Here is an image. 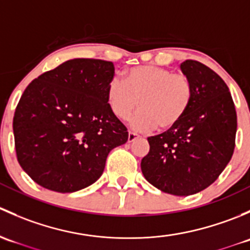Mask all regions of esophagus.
Segmentation results:
<instances>
[{"label":"esophagus","mask_w":250,"mask_h":250,"mask_svg":"<svg viewBox=\"0 0 250 250\" xmlns=\"http://www.w3.org/2000/svg\"><path fill=\"white\" fill-rule=\"evenodd\" d=\"M139 138V135L137 134V133L134 132H129L128 133V143H133L135 139H138Z\"/></svg>","instance_id":"34e87169"}]
</instances>
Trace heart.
I'll return each instance as SVG.
<instances>
[{"label": "heart", "instance_id": "obj_1", "mask_svg": "<svg viewBox=\"0 0 250 250\" xmlns=\"http://www.w3.org/2000/svg\"><path fill=\"white\" fill-rule=\"evenodd\" d=\"M193 99L190 78L166 67L141 65L128 69L123 81L113 78L106 88L110 110L120 120H127L135 109L141 107L132 118L138 130H169L188 112Z\"/></svg>", "mask_w": 250, "mask_h": 250}]
</instances>
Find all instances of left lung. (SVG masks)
Masks as SVG:
<instances>
[{
  "label": "left lung",
  "instance_id": "1",
  "mask_svg": "<svg viewBox=\"0 0 250 250\" xmlns=\"http://www.w3.org/2000/svg\"><path fill=\"white\" fill-rule=\"evenodd\" d=\"M193 99L183 120L167 132L150 137L141 172L158 190L190 196L208 188L231 161L237 115L223 78L196 60L181 62Z\"/></svg>",
  "mask_w": 250,
  "mask_h": 250
}]
</instances>
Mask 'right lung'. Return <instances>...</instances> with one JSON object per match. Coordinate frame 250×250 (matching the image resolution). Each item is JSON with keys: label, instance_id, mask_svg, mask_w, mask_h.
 <instances>
[{"label": "right lung", "instance_id": "1", "mask_svg": "<svg viewBox=\"0 0 250 250\" xmlns=\"http://www.w3.org/2000/svg\"><path fill=\"white\" fill-rule=\"evenodd\" d=\"M115 66L99 59H71L32 81L13 118L18 162L39 185L75 192L94 184L107 155L128 140L110 110L106 88Z\"/></svg>", "mask_w": 250, "mask_h": 250}]
</instances>
